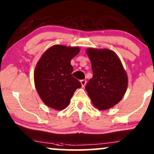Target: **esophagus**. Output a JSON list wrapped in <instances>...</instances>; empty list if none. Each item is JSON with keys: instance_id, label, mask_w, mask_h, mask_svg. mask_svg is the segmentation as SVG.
Masks as SVG:
<instances>
[{"instance_id": "1", "label": "esophagus", "mask_w": 154, "mask_h": 154, "mask_svg": "<svg viewBox=\"0 0 154 154\" xmlns=\"http://www.w3.org/2000/svg\"><path fill=\"white\" fill-rule=\"evenodd\" d=\"M80 82H81V85H82V87L84 88L85 86L86 82H87V81H86L85 79H82V80L80 81Z\"/></svg>"}]
</instances>
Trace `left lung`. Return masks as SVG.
<instances>
[{
    "label": "left lung",
    "instance_id": "left-lung-1",
    "mask_svg": "<svg viewBox=\"0 0 154 154\" xmlns=\"http://www.w3.org/2000/svg\"><path fill=\"white\" fill-rule=\"evenodd\" d=\"M93 77L85 86L92 103L97 109L106 110L117 104L128 88V75L114 51L88 48Z\"/></svg>",
    "mask_w": 154,
    "mask_h": 154
}]
</instances>
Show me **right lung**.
<instances>
[{
  "label": "right lung",
  "instance_id": "right-lung-1",
  "mask_svg": "<svg viewBox=\"0 0 154 154\" xmlns=\"http://www.w3.org/2000/svg\"><path fill=\"white\" fill-rule=\"evenodd\" d=\"M79 52L78 47L56 45L44 53L37 63L34 73L35 87L48 106L64 109L81 83L72 75L71 60Z\"/></svg>",
  "mask_w": 154,
  "mask_h": 154
}]
</instances>
